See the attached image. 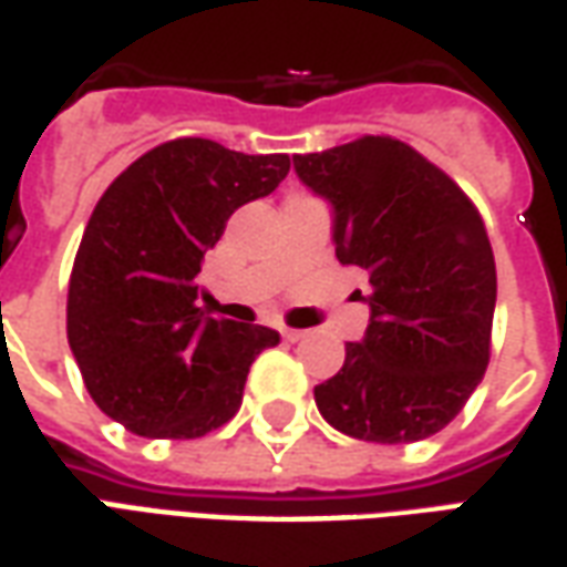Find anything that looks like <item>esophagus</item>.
<instances>
[{"label":"esophagus","instance_id":"obj_1","mask_svg":"<svg viewBox=\"0 0 567 567\" xmlns=\"http://www.w3.org/2000/svg\"><path fill=\"white\" fill-rule=\"evenodd\" d=\"M279 334H282L288 343H297V340H303V334H307V331H300V328H282Z\"/></svg>","mask_w":567,"mask_h":567}]
</instances>
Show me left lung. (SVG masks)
I'll return each instance as SVG.
<instances>
[{
  "label": "left lung",
  "instance_id": "8db88e82",
  "mask_svg": "<svg viewBox=\"0 0 567 567\" xmlns=\"http://www.w3.org/2000/svg\"><path fill=\"white\" fill-rule=\"evenodd\" d=\"M331 205L334 255L368 272L365 338L347 343L316 405L340 433L405 445L449 426L491 355L497 270L476 205L395 137H359L295 156Z\"/></svg>",
  "mask_w": 567,
  "mask_h": 567
}]
</instances>
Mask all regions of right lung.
Listing matches in <instances>:
<instances>
[{
    "instance_id": "add662e5",
    "label": "right lung",
    "mask_w": 567,
    "mask_h": 567,
    "mask_svg": "<svg viewBox=\"0 0 567 567\" xmlns=\"http://www.w3.org/2000/svg\"><path fill=\"white\" fill-rule=\"evenodd\" d=\"M285 153L177 137L132 162L91 212L66 295V340L106 417L150 439H199L239 411L279 331L196 307L202 257L245 202L285 181Z\"/></svg>"
}]
</instances>
